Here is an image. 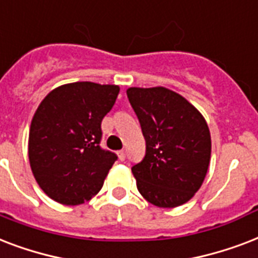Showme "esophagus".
<instances>
[{"instance_id": "obj_1", "label": "esophagus", "mask_w": 258, "mask_h": 258, "mask_svg": "<svg viewBox=\"0 0 258 258\" xmlns=\"http://www.w3.org/2000/svg\"><path fill=\"white\" fill-rule=\"evenodd\" d=\"M118 157H119V160H125V157H126V153H125V151H119L118 152Z\"/></svg>"}]
</instances>
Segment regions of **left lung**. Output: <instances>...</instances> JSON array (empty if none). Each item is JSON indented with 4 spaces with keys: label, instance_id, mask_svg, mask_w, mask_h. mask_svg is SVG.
<instances>
[{
    "label": "left lung",
    "instance_id": "8db88e82",
    "mask_svg": "<svg viewBox=\"0 0 258 258\" xmlns=\"http://www.w3.org/2000/svg\"><path fill=\"white\" fill-rule=\"evenodd\" d=\"M126 94L147 145L143 160L132 167L140 194L157 207L183 205L201 188L210 164L203 115L165 87H131Z\"/></svg>",
    "mask_w": 258,
    "mask_h": 258
}]
</instances>
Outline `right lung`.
<instances>
[{
	"mask_svg": "<svg viewBox=\"0 0 258 258\" xmlns=\"http://www.w3.org/2000/svg\"><path fill=\"white\" fill-rule=\"evenodd\" d=\"M119 87L75 82L52 90L32 118L28 156L37 184L61 205L77 206L99 192L115 153L101 148L103 117Z\"/></svg>",
	"mask_w": 258,
	"mask_h": 258,
	"instance_id": "right-lung-1",
	"label": "right lung"
}]
</instances>
